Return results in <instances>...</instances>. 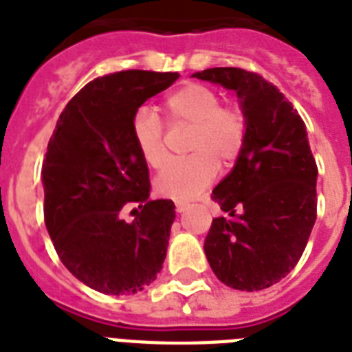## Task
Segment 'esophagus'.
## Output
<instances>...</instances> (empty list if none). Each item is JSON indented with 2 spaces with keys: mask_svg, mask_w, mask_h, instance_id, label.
Here are the masks:
<instances>
[{
  "mask_svg": "<svg viewBox=\"0 0 352 352\" xmlns=\"http://www.w3.org/2000/svg\"><path fill=\"white\" fill-rule=\"evenodd\" d=\"M188 206H190V204H188L186 201H175V210L179 212V214H181V212H184Z\"/></svg>",
  "mask_w": 352,
  "mask_h": 352,
  "instance_id": "1",
  "label": "esophagus"
}]
</instances>
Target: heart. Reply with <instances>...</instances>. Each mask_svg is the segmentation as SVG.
I'll use <instances>...</instances> for the list:
<instances>
[{"instance_id": "b5f03b06", "label": "heart", "mask_w": 352, "mask_h": 352, "mask_svg": "<svg viewBox=\"0 0 352 352\" xmlns=\"http://www.w3.org/2000/svg\"><path fill=\"white\" fill-rule=\"evenodd\" d=\"M221 95L203 84H186L166 96L164 111L173 126H190L188 151L192 157L166 166L155 179L162 197L190 199L214 182L221 166L239 159L248 120L243 107L221 104ZM135 148L149 168H162L168 160L164 126L153 109L138 107L131 118Z\"/></svg>"}]
</instances>
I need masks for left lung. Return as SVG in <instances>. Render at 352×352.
Returning a JSON list of instances; mask_svg holds the SVG:
<instances>
[{"label": "left lung", "instance_id": "obj_1", "mask_svg": "<svg viewBox=\"0 0 352 352\" xmlns=\"http://www.w3.org/2000/svg\"><path fill=\"white\" fill-rule=\"evenodd\" d=\"M193 76L235 91L248 120L239 159L212 193L228 217L212 221L204 254L232 289H268L298 265L316 223L318 166L305 122L261 74L214 67Z\"/></svg>", "mask_w": 352, "mask_h": 352}]
</instances>
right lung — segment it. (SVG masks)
<instances>
[{
    "label": "right lung",
    "instance_id": "add662e5",
    "mask_svg": "<svg viewBox=\"0 0 352 352\" xmlns=\"http://www.w3.org/2000/svg\"><path fill=\"white\" fill-rule=\"evenodd\" d=\"M179 73L98 76L69 100L43 159V217L69 272L104 294H135L162 268L175 204L148 201L149 171L131 137L144 102ZM138 204L127 223L121 212Z\"/></svg>",
    "mask_w": 352,
    "mask_h": 352
}]
</instances>
